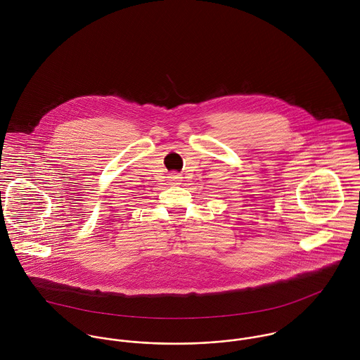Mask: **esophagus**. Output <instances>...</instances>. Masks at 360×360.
Returning <instances> with one entry per match:
<instances>
[{
    "label": "esophagus",
    "instance_id": "1",
    "mask_svg": "<svg viewBox=\"0 0 360 360\" xmlns=\"http://www.w3.org/2000/svg\"><path fill=\"white\" fill-rule=\"evenodd\" d=\"M170 179H173V184H179V181H180V176L179 174H176V176H173V177H170Z\"/></svg>",
    "mask_w": 360,
    "mask_h": 360
}]
</instances>
